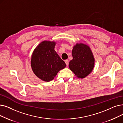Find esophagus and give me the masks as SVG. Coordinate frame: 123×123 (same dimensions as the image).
I'll use <instances>...</instances> for the list:
<instances>
[{
	"mask_svg": "<svg viewBox=\"0 0 123 123\" xmlns=\"http://www.w3.org/2000/svg\"><path fill=\"white\" fill-rule=\"evenodd\" d=\"M65 63H66V65H67V66H68V65H69V60L67 59V60H66L65 61Z\"/></svg>",
	"mask_w": 123,
	"mask_h": 123,
	"instance_id": "obj_1",
	"label": "esophagus"
}]
</instances>
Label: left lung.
Wrapping results in <instances>:
<instances>
[{
    "label": "left lung",
    "instance_id": "obj_1",
    "mask_svg": "<svg viewBox=\"0 0 123 123\" xmlns=\"http://www.w3.org/2000/svg\"><path fill=\"white\" fill-rule=\"evenodd\" d=\"M73 59L69 67L75 75L83 78L91 72L94 67V59L89 47L83 44H77L72 51Z\"/></svg>",
    "mask_w": 123,
    "mask_h": 123
}]
</instances>
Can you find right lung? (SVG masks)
Wrapping results in <instances>:
<instances>
[{"label": "right lung", "instance_id": "1", "mask_svg": "<svg viewBox=\"0 0 123 123\" xmlns=\"http://www.w3.org/2000/svg\"><path fill=\"white\" fill-rule=\"evenodd\" d=\"M55 46L54 42H42L36 47L31 56V66L34 73L45 81L52 80L59 71L66 66L55 51Z\"/></svg>", "mask_w": 123, "mask_h": 123}]
</instances>
